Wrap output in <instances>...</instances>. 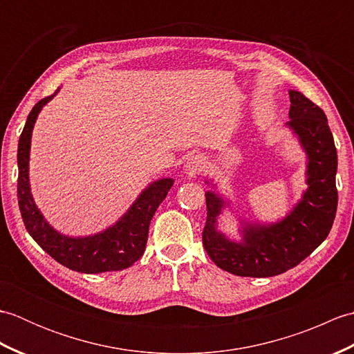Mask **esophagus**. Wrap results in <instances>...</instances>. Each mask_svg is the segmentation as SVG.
Returning <instances> with one entry per match:
<instances>
[{"mask_svg": "<svg viewBox=\"0 0 354 354\" xmlns=\"http://www.w3.org/2000/svg\"><path fill=\"white\" fill-rule=\"evenodd\" d=\"M205 167L204 160L199 155H193L185 162V175L187 176H196L199 173H202Z\"/></svg>", "mask_w": 354, "mask_h": 354, "instance_id": "34e87169", "label": "esophagus"}]
</instances>
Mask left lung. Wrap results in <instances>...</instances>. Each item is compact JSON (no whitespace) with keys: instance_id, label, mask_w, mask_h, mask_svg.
Listing matches in <instances>:
<instances>
[{"instance_id":"1","label":"left lung","mask_w":354,"mask_h":354,"mask_svg":"<svg viewBox=\"0 0 354 354\" xmlns=\"http://www.w3.org/2000/svg\"><path fill=\"white\" fill-rule=\"evenodd\" d=\"M290 122L307 153L309 189L292 213L275 225H246L242 242H231L216 230L225 202L205 193L207 222L202 243L217 266L239 277H274L295 268L328 236L336 216L337 153L327 117L318 104L289 91Z\"/></svg>"}]
</instances>
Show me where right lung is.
Returning <instances> with one entry per match:
<instances>
[{"label": "right lung", "instance_id": "right-lung-1", "mask_svg": "<svg viewBox=\"0 0 354 354\" xmlns=\"http://www.w3.org/2000/svg\"><path fill=\"white\" fill-rule=\"evenodd\" d=\"M55 94L45 97L35 104L19 137L18 204L26 230L35 242L57 263L68 269L77 270V272L99 274L129 268L141 259L146 250L150 221H152L156 208L167 196L170 187L173 185V179H160V181L150 184L135 201L129 212L114 227L99 232V234L89 237H68L53 230L45 222L39 209L36 208L32 193H30L28 155L36 117L44 104H47Z\"/></svg>", "mask_w": 354, "mask_h": 354}]
</instances>
